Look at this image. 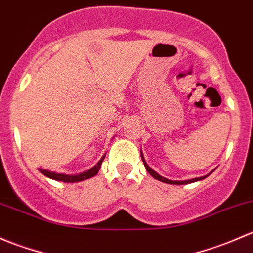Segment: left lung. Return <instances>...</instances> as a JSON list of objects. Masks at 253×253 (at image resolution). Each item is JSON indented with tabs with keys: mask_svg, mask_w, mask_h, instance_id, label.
I'll return each instance as SVG.
<instances>
[{
	"mask_svg": "<svg viewBox=\"0 0 253 253\" xmlns=\"http://www.w3.org/2000/svg\"><path fill=\"white\" fill-rule=\"evenodd\" d=\"M141 160H142V162H144V166H145V168H146V170L148 171V173L151 174V175L153 176V178L155 179H157V180H160V181H162V183H166V184H174V185H184V184H190V183H195V181H199V180H202V179H205V178H207L208 175H210L211 173H212V171H211L210 174H207V175H205V176H201V178H195V179H190V180H184V181H176V180H169V179H166V178H163L162 175H160V174L158 173H156L155 170H153L152 168H151L150 166L147 165V163L145 162V158H144V155H142V152H141Z\"/></svg>",
	"mask_w": 253,
	"mask_h": 253,
	"instance_id": "obj_1",
	"label": "left lung"
}]
</instances>
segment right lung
I'll return each instance as SVG.
<instances>
[{
	"mask_svg": "<svg viewBox=\"0 0 253 253\" xmlns=\"http://www.w3.org/2000/svg\"><path fill=\"white\" fill-rule=\"evenodd\" d=\"M103 160H105V156L98 161V163L95 167H92L91 169H88L86 171H83L80 174H75V175H69V174H62V173H54V171L47 170V169L39 168V171L41 174H43L45 176H47L49 179H53V180L57 181H63V183H79V181L86 180V179L92 178L100 170L101 165H102Z\"/></svg>",
	"mask_w": 253,
	"mask_h": 253,
	"instance_id": "add662e5",
	"label": "right lung"
}]
</instances>
